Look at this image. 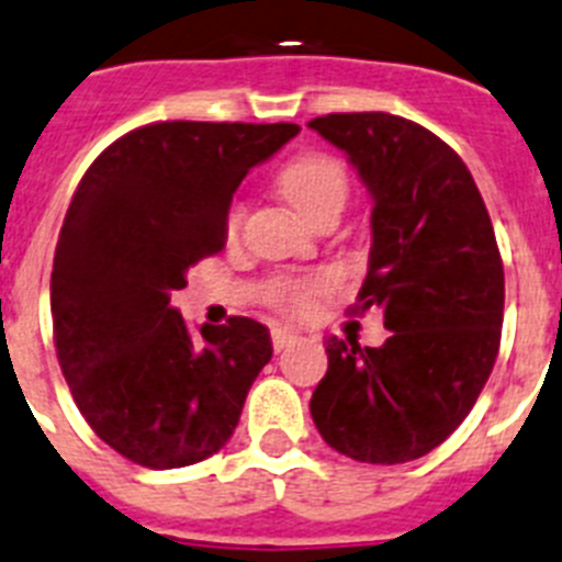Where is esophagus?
Instances as JSON below:
<instances>
[{
	"mask_svg": "<svg viewBox=\"0 0 562 562\" xmlns=\"http://www.w3.org/2000/svg\"><path fill=\"white\" fill-rule=\"evenodd\" d=\"M296 341V334L294 330H288V328H274L271 330V345H274V350L280 353V350L291 348Z\"/></svg>",
	"mask_w": 562,
	"mask_h": 562,
	"instance_id": "obj_1",
	"label": "esophagus"
}]
</instances>
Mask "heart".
<instances>
[{
  "label": "heart",
  "mask_w": 562,
  "mask_h": 562,
  "mask_svg": "<svg viewBox=\"0 0 562 562\" xmlns=\"http://www.w3.org/2000/svg\"><path fill=\"white\" fill-rule=\"evenodd\" d=\"M277 187L285 194L288 203L308 221H319L330 212H341L350 194V172L345 160L325 149H305L288 158L277 172ZM246 209L243 203H232L226 212V234L237 237L243 228ZM330 282L325 277L308 280H280L274 288V300L288 314H308L316 300L328 291Z\"/></svg>",
  "instance_id": "heart-1"
}]
</instances>
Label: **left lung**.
<instances>
[{"label":"left lung","instance_id":"left-lung-1","mask_svg":"<svg viewBox=\"0 0 562 562\" xmlns=\"http://www.w3.org/2000/svg\"><path fill=\"white\" fill-rule=\"evenodd\" d=\"M311 130L345 149L373 198L368 277L350 314L382 311V348L328 339L311 398L319 436L362 463L436 450L475 407L501 348L504 262L490 212L450 144L390 112H330Z\"/></svg>","mask_w":562,"mask_h":562}]
</instances>
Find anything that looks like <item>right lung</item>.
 Returning <instances> with one entry per match:
<instances>
[{
	"instance_id": "1",
	"label": "right lung",
	"mask_w": 562,
	"mask_h": 562,
	"mask_svg": "<svg viewBox=\"0 0 562 562\" xmlns=\"http://www.w3.org/2000/svg\"><path fill=\"white\" fill-rule=\"evenodd\" d=\"M296 124L158 121L112 140L78 183L50 277L53 341L92 432L149 470L214 456L271 362L266 325L192 330L169 305L187 271L226 246L248 169Z\"/></svg>"
}]
</instances>
